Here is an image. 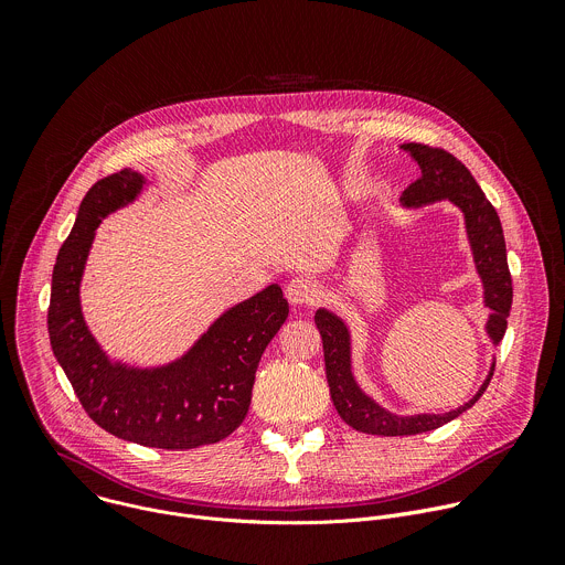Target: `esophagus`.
Instances as JSON below:
<instances>
[{"instance_id": "34e87169", "label": "esophagus", "mask_w": 565, "mask_h": 565, "mask_svg": "<svg viewBox=\"0 0 565 565\" xmlns=\"http://www.w3.org/2000/svg\"><path fill=\"white\" fill-rule=\"evenodd\" d=\"M286 299L292 306H306V303H315L319 301V286L317 281L308 279V277H295L288 286H286Z\"/></svg>"}]
</instances>
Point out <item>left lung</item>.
I'll list each match as a JSON object with an SVG mask.
<instances>
[{"instance_id": "obj_1", "label": "left lung", "mask_w": 565, "mask_h": 565, "mask_svg": "<svg viewBox=\"0 0 565 565\" xmlns=\"http://www.w3.org/2000/svg\"><path fill=\"white\" fill-rule=\"evenodd\" d=\"M399 149H405L420 168V179L402 192L399 205L405 210H418L438 201H449L462 212L476 275L482 284V303L492 310L486 321V333L490 342L499 347L508 329L512 306V277L508 268L503 227L494 205L482 194L469 170L449 151L418 142H405L399 145ZM315 324L319 329L321 344H324L327 380L340 418L355 431L371 436H414L447 425L449 420L458 418L462 412L476 405V399L486 393L497 364V360L492 358L488 377L482 380L480 388L465 405L445 414L399 416L377 405L371 395L360 388L353 375L351 331L347 321L329 308H319L315 312Z\"/></svg>"}]
</instances>
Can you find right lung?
Here are the masks:
<instances>
[{"label":"right lung","instance_id":"1","mask_svg":"<svg viewBox=\"0 0 565 565\" xmlns=\"http://www.w3.org/2000/svg\"><path fill=\"white\" fill-rule=\"evenodd\" d=\"M145 188L149 181L127 168L98 181L79 203L53 268L51 349L79 405L105 431L158 449L214 445L244 423L259 360L288 317V301L270 284L221 312L168 364L131 366L111 360L87 327L79 284L103 218L131 205Z\"/></svg>","mask_w":565,"mask_h":565}]
</instances>
